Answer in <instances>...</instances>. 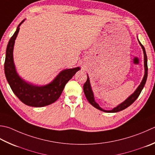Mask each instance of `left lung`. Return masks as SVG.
Returning a JSON list of instances; mask_svg holds the SVG:
<instances>
[{
    "label": "left lung",
    "mask_w": 155,
    "mask_h": 155,
    "mask_svg": "<svg viewBox=\"0 0 155 155\" xmlns=\"http://www.w3.org/2000/svg\"><path fill=\"white\" fill-rule=\"evenodd\" d=\"M138 42H139V44H140V45H141L142 50H143V53H144V75L143 78H142V81H141L140 84H139V86L137 87V89H136L135 91L131 95L129 96L125 100V101H123L122 104H120V105H118L117 107H114V109H112L111 110H104V109H102L101 107H100L99 104H97L96 101H95L93 92L92 89H91V84H90L89 77V76H88V74H87V80L83 85V91H84V95H85L86 98L88 100V101H89L90 104L93 106V107H95V108L98 109V110H101L102 111H104V112H107V113H115V112L120 111L122 110H125L126 108L129 107L130 105H132L133 103L136 101V99L138 97V96L140 95V94L142 91V90L143 89V88L145 85V83H146L147 79L148 65H147V56L146 51H145V48H144L143 45H142V44L140 43L139 40H138Z\"/></svg>",
    "instance_id": "left-lung-1"
}]
</instances>
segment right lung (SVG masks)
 Returning <instances> with one entry per match:
<instances>
[{
  "instance_id": "1",
  "label": "right lung",
  "mask_w": 155,
  "mask_h": 155,
  "mask_svg": "<svg viewBox=\"0 0 155 155\" xmlns=\"http://www.w3.org/2000/svg\"><path fill=\"white\" fill-rule=\"evenodd\" d=\"M25 20L19 23L16 31L8 43L5 61V74L13 92L23 104L31 107H44L53 104L60 97L66 84L81 68L63 70L52 81L45 85H34L23 79L17 73L15 68L13 48L15 39L19 31V27Z\"/></svg>"
}]
</instances>
